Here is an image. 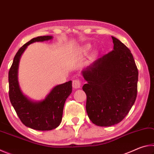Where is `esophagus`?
<instances>
[{"label":"esophagus","mask_w":154,"mask_h":154,"mask_svg":"<svg viewBox=\"0 0 154 154\" xmlns=\"http://www.w3.org/2000/svg\"><path fill=\"white\" fill-rule=\"evenodd\" d=\"M72 87L75 89H79L81 88V82L79 79H75L72 81Z\"/></svg>","instance_id":"obj_1"}]
</instances>
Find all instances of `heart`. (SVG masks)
Here are the masks:
<instances>
[{"label":"heart","mask_w":154,"mask_h":154,"mask_svg":"<svg viewBox=\"0 0 154 154\" xmlns=\"http://www.w3.org/2000/svg\"><path fill=\"white\" fill-rule=\"evenodd\" d=\"M86 48H89V46H88H88L86 47Z\"/></svg>","instance_id":"1"}]
</instances>
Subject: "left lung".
<instances>
[{
	"mask_svg": "<svg viewBox=\"0 0 154 154\" xmlns=\"http://www.w3.org/2000/svg\"><path fill=\"white\" fill-rule=\"evenodd\" d=\"M113 49L83 69L87 83L86 111L93 124L111 126L120 122L133 106L137 94L138 72L127 47L112 36Z\"/></svg>",
	"mask_w": 154,
	"mask_h": 154,
	"instance_id": "8db88e82",
	"label": "left lung"
}]
</instances>
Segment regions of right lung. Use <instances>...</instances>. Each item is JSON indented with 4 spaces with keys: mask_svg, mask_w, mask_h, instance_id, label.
Wrapping results in <instances>:
<instances>
[{
    "mask_svg": "<svg viewBox=\"0 0 154 154\" xmlns=\"http://www.w3.org/2000/svg\"><path fill=\"white\" fill-rule=\"evenodd\" d=\"M52 38V36H38L24 44L15 54L9 71V95L11 105L22 123L36 130H51L59 126L64 103L72 92V81L56 85L45 98L38 101L31 100L20 89L18 68L22 54L30 44Z\"/></svg>",
    "mask_w": 154,
    "mask_h": 154,
    "instance_id": "right-lung-1",
    "label": "right lung"
}]
</instances>
